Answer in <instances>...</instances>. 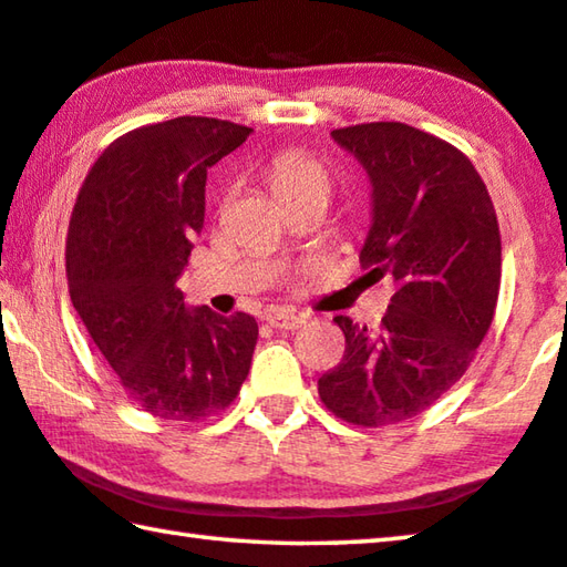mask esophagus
<instances>
[{
    "label": "esophagus",
    "mask_w": 567,
    "mask_h": 567,
    "mask_svg": "<svg viewBox=\"0 0 567 567\" xmlns=\"http://www.w3.org/2000/svg\"><path fill=\"white\" fill-rule=\"evenodd\" d=\"M267 322H270L277 330H297L305 324V318L292 310H272L270 315H267Z\"/></svg>",
    "instance_id": "1"
}]
</instances>
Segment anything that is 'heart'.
<instances>
[{
    "label": "heart",
    "mask_w": 567,
    "mask_h": 567,
    "mask_svg": "<svg viewBox=\"0 0 567 567\" xmlns=\"http://www.w3.org/2000/svg\"><path fill=\"white\" fill-rule=\"evenodd\" d=\"M267 177H270L275 195L282 199L285 207H290L292 203H297V199H305V197L330 199L332 187H334V177L330 167L324 165L322 159L302 150L280 152V155L270 162ZM225 207H227V199L223 209Z\"/></svg>",
    "instance_id": "b5f03b06"
}]
</instances>
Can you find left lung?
Returning <instances> with one entry per match:
<instances>
[{
  "mask_svg": "<svg viewBox=\"0 0 567 567\" xmlns=\"http://www.w3.org/2000/svg\"><path fill=\"white\" fill-rule=\"evenodd\" d=\"M372 182L362 270L390 275L380 330L344 315L338 368L318 380L332 415L382 427L425 412L465 375L495 318L501 227L483 177L450 142L402 122L332 130Z\"/></svg>",
  "mask_w": 567,
  "mask_h": 567,
  "instance_id": "left-lung-1",
  "label": "left lung"
}]
</instances>
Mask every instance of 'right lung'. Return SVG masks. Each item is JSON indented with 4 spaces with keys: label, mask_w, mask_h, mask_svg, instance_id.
Masks as SVG:
<instances>
[{
    "label": "right lung",
    "mask_w": 567,
    "mask_h": 567,
    "mask_svg": "<svg viewBox=\"0 0 567 567\" xmlns=\"http://www.w3.org/2000/svg\"><path fill=\"white\" fill-rule=\"evenodd\" d=\"M215 117L145 124L102 152L76 195L66 285L76 315L140 410L197 422L235 402L252 315L187 307L177 277L205 223L207 169L249 137Z\"/></svg>",
    "instance_id": "add662e5"
}]
</instances>
